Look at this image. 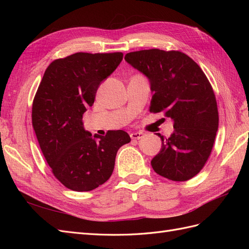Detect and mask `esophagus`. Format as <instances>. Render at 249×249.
Wrapping results in <instances>:
<instances>
[{"instance_id": "esophagus-1", "label": "esophagus", "mask_w": 249, "mask_h": 249, "mask_svg": "<svg viewBox=\"0 0 249 249\" xmlns=\"http://www.w3.org/2000/svg\"><path fill=\"white\" fill-rule=\"evenodd\" d=\"M130 136L132 139H135V140H138L140 138L143 137V133L141 132H134V133H131Z\"/></svg>"}]
</instances>
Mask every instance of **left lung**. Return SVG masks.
<instances>
[{"instance_id":"left-lung-1","label":"left lung","mask_w":249,"mask_h":249,"mask_svg":"<svg viewBox=\"0 0 249 249\" xmlns=\"http://www.w3.org/2000/svg\"><path fill=\"white\" fill-rule=\"evenodd\" d=\"M124 60L148 79L150 112H164L175 131L162 140L150 161L164 178L184 182L205 166L218 130V110L213 88L196 62L178 51L158 49L127 53Z\"/></svg>"}]
</instances>
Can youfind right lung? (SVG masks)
<instances>
[{
    "label": "right lung",
    "instance_id": "add662e5",
    "mask_svg": "<svg viewBox=\"0 0 249 249\" xmlns=\"http://www.w3.org/2000/svg\"><path fill=\"white\" fill-rule=\"evenodd\" d=\"M123 57V53H76L57 59L37 89L32 107L36 137L54 176L71 190L90 191L107 182L117 150L131 141L123 130L92 136L83 124L97 88Z\"/></svg>",
    "mask_w": 249,
    "mask_h": 249
}]
</instances>
